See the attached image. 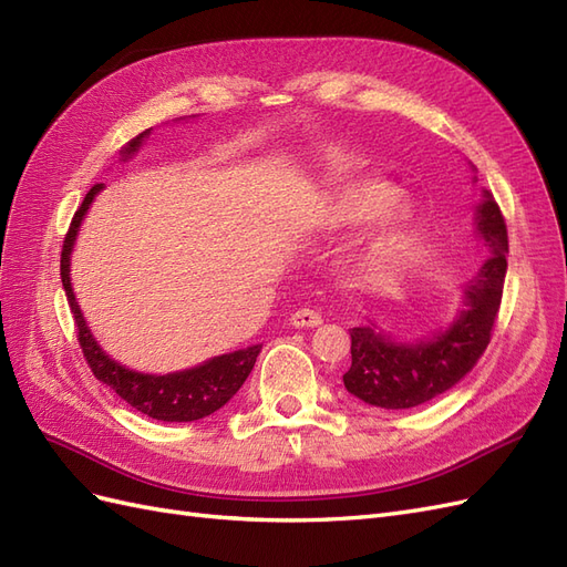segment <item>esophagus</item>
<instances>
[{"instance_id": "1", "label": "esophagus", "mask_w": 567, "mask_h": 567, "mask_svg": "<svg viewBox=\"0 0 567 567\" xmlns=\"http://www.w3.org/2000/svg\"><path fill=\"white\" fill-rule=\"evenodd\" d=\"M321 321H323L321 315L315 312V310H307V307H305V310H298V312L290 315V323H293L296 329H317Z\"/></svg>"}]
</instances>
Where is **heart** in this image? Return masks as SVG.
Listing matches in <instances>:
<instances>
[{
  "mask_svg": "<svg viewBox=\"0 0 567 567\" xmlns=\"http://www.w3.org/2000/svg\"><path fill=\"white\" fill-rule=\"evenodd\" d=\"M398 188L381 179L346 182L326 196L321 225L329 229H350L373 219L359 238V252L369 260H381L398 248L411 225L409 205L398 200Z\"/></svg>",
  "mask_w": 567,
  "mask_h": 567,
  "instance_id": "obj_1",
  "label": "heart"
}]
</instances>
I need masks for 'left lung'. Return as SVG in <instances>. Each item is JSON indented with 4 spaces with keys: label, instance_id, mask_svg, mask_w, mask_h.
Wrapping results in <instances>:
<instances>
[{
    "label": "left lung",
    "instance_id": "8db88e82",
    "mask_svg": "<svg viewBox=\"0 0 567 567\" xmlns=\"http://www.w3.org/2000/svg\"><path fill=\"white\" fill-rule=\"evenodd\" d=\"M475 215L489 260L466 284L463 312L447 331L416 342H394L371 326L350 329L352 367L342 383L354 398L381 409H411L447 392L477 364L499 315L508 234L499 205L487 192Z\"/></svg>",
    "mask_w": 567,
    "mask_h": 567
}]
</instances>
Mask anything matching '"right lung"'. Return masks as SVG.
Listing matches in <instances>:
<instances>
[{"label": "right lung", "mask_w": 567, "mask_h": 567, "mask_svg": "<svg viewBox=\"0 0 567 567\" xmlns=\"http://www.w3.org/2000/svg\"><path fill=\"white\" fill-rule=\"evenodd\" d=\"M146 134L148 130L142 132L140 136H134L132 142H127V146L123 148V158H130L132 153L142 146ZM101 188H104V184H94L87 192V196H84L82 205L71 221V229L65 234L63 250H61V281H63L68 305H71V312L75 317L78 342L82 348V354L87 359L92 373L101 383H106L120 400H125L130 406L142 411V414L151 419L184 423V421H198V419L210 416L217 409L225 406L238 392V388L246 383L262 346H250L246 350L219 354L208 359V362L200 367L184 369L177 373H165V375L125 369L123 364H117L115 359H111L104 350H101L90 331V326L84 323V317L80 312V305L75 300L73 286H71V252H73L75 236L82 225L84 213L90 210V205Z\"/></svg>", "instance_id": "add662e5"}]
</instances>
